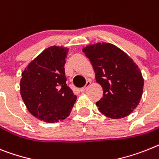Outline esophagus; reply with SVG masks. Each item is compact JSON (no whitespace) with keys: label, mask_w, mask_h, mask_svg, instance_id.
<instances>
[{"label":"esophagus","mask_w":159,"mask_h":159,"mask_svg":"<svg viewBox=\"0 0 159 159\" xmlns=\"http://www.w3.org/2000/svg\"><path fill=\"white\" fill-rule=\"evenodd\" d=\"M90 84H91V81H90V80L87 81V83H86V84H85V86H84V87H83L82 89H80V92H81V93H84L85 91H86L87 88H88V87H89Z\"/></svg>","instance_id":"1"}]
</instances>
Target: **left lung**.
<instances>
[{
    "label": "left lung",
    "instance_id": "8db88e82",
    "mask_svg": "<svg viewBox=\"0 0 159 159\" xmlns=\"http://www.w3.org/2000/svg\"><path fill=\"white\" fill-rule=\"evenodd\" d=\"M103 89V97L96 102L102 114L123 118L138 106L144 80L138 65L120 48L108 43L89 45L83 49Z\"/></svg>",
    "mask_w": 159,
    "mask_h": 159
}]
</instances>
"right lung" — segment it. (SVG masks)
Here are the masks:
<instances>
[{
	"mask_svg": "<svg viewBox=\"0 0 159 159\" xmlns=\"http://www.w3.org/2000/svg\"><path fill=\"white\" fill-rule=\"evenodd\" d=\"M67 51L66 47H48L21 73L20 92L27 109L47 123L66 119L76 100V96L66 84L64 65Z\"/></svg>",
	"mask_w": 159,
	"mask_h": 159,
	"instance_id": "obj_1",
	"label": "right lung"
}]
</instances>
